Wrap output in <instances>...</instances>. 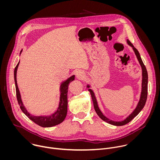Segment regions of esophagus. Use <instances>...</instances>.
Segmentation results:
<instances>
[{
    "label": "esophagus",
    "instance_id": "1",
    "mask_svg": "<svg viewBox=\"0 0 160 160\" xmlns=\"http://www.w3.org/2000/svg\"><path fill=\"white\" fill-rule=\"evenodd\" d=\"M84 73L82 72V71H78L76 73V77L78 79H80V80H82L83 78H84Z\"/></svg>",
    "mask_w": 160,
    "mask_h": 160
}]
</instances>
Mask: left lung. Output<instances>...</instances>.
<instances>
[{"instance_id":"8db88e82","label":"left lung","mask_w":160,"mask_h":160,"mask_svg":"<svg viewBox=\"0 0 160 160\" xmlns=\"http://www.w3.org/2000/svg\"><path fill=\"white\" fill-rule=\"evenodd\" d=\"M127 43L129 45L133 48V51L138 58V59L141 66L142 68V91H141V98H140V100L138 102V106H137L136 108L134 109V111L130 114V115L123 121L122 122H115L109 120V118H106L105 116H104L103 114L102 113V112L101 111V110L99 109L98 105V102L94 95V93L93 91L91 89H88V91L90 92V94H91V97H92V101H93V104H94V109L96 112V113L98 115V116L104 122L115 125V126H122L124 125H126L127 123H129L133 118H135L138 114L141 112V111L143 109L144 106H145L146 100H147V97H148V72L146 70V68L145 66V65L144 64L142 59L141 58V56L139 54V51L137 50V49L135 48H134V46L133 45V44L128 40H127ZM87 87L89 88L90 86L87 85Z\"/></svg>"}]
</instances>
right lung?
<instances>
[{"instance_id":"add662e5","label":"right lung","mask_w":160,"mask_h":160,"mask_svg":"<svg viewBox=\"0 0 160 160\" xmlns=\"http://www.w3.org/2000/svg\"><path fill=\"white\" fill-rule=\"evenodd\" d=\"M19 62L18 63L16 66L14 68V81L16 85V98L18 102V104L20 106L21 109L25 115L27 116L32 121H33L36 124L42 127H51L55 125H57L61 123H62L65 119L67 114V106H68V85L69 83L74 80L75 76L73 75L67 79L66 81L62 83L60 87L61 95H60V102L59 104V107L58 110L53 113L52 115L49 116H33L27 111L26 108H25L23 104L21 99V96L19 93V90L18 89L17 80H16V73L17 69L19 65Z\"/></svg>"}]
</instances>
